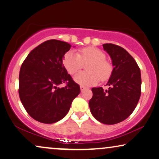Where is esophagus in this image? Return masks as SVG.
Segmentation results:
<instances>
[{
    "label": "esophagus",
    "instance_id": "1",
    "mask_svg": "<svg viewBox=\"0 0 159 159\" xmlns=\"http://www.w3.org/2000/svg\"><path fill=\"white\" fill-rule=\"evenodd\" d=\"M87 89V87L82 86V85H81V86H80V90H81V92H83L84 89Z\"/></svg>",
    "mask_w": 159,
    "mask_h": 159
}]
</instances>
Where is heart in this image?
I'll return each instance as SVG.
<instances>
[{"label": "heart", "instance_id": "heart-1", "mask_svg": "<svg viewBox=\"0 0 159 159\" xmlns=\"http://www.w3.org/2000/svg\"><path fill=\"white\" fill-rule=\"evenodd\" d=\"M62 63L70 75L81 70L84 64H88L86 67L88 72H79L74 77L75 81L83 86L96 84L100 79L102 81L108 80L113 70L112 65L106 60V55L94 47L82 49L80 55L75 51H68L64 55Z\"/></svg>", "mask_w": 159, "mask_h": 159}]
</instances>
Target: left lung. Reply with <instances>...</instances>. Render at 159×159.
I'll return each instance as SVG.
<instances>
[{"label": "left lung", "instance_id": "8db88e82", "mask_svg": "<svg viewBox=\"0 0 159 159\" xmlns=\"http://www.w3.org/2000/svg\"><path fill=\"white\" fill-rule=\"evenodd\" d=\"M103 48L110 56L113 70L104 90L93 87L89 100L91 113L97 121L104 124L119 123L131 115L141 96V71L137 63L125 49L111 43Z\"/></svg>", "mask_w": 159, "mask_h": 159}]
</instances>
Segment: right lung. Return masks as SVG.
Instances as JSON below:
<instances>
[{
  "label": "right lung",
  "mask_w": 159,
  "mask_h": 159,
  "mask_svg": "<svg viewBox=\"0 0 159 159\" xmlns=\"http://www.w3.org/2000/svg\"><path fill=\"white\" fill-rule=\"evenodd\" d=\"M69 43L50 40L27 56L19 74V96L24 108L35 120L44 124L60 121L69 111L80 92L79 84L62 65ZM67 84L64 88L59 86Z\"/></svg>",
  "instance_id": "add662e5"
}]
</instances>
